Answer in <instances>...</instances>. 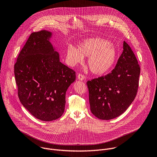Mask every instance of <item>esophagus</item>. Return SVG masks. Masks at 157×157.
I'll list each match as a JSON object with an SVG mask.
<instances>
[{"label":"esophagus","instance_id":"1","mask_svg":"<svg viewBox=\"0 0 157 157\" xmlns=\"http://www.w3.org/2000/svg\"><path fill=\"white\" fill-rule=\"evenodd\" d=\"M78 78L80 81H83L84 79V78H85V76H84V75H83L82 74H78Z\"/></svg>","mask_w":157,"mask_h":157}]
</instances>
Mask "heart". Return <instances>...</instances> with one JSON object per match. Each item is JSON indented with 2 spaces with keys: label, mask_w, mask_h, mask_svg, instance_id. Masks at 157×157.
Returning a JSON list of instances; mask_svg holds the SVG:
<instances>
[{
  "label": "heart",
  "mask_w": 157,
  "mask_h": 157,
  "mask_svg": "<svg viewBox=\"0 0 157 157\" xmlns=\"http://www.w3.org/2000/svg\"><path fill=\"white\" fill-rule=\"evenodd\" d=\"M117 50L115 46L108 40L101 38H90L80 42L78 48L69 45L66 51V61L75 66L88 56L87 64L91 71L102 75L111 70L116 63Z\"/></svg>",
  "instance_id": "b5f03b06"
}]
</instances>
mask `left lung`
<instances>
[{"label":"left lung","mask_w":157,"mask_h":157,"mask_svg":"<svg viewBox=\"0 0 157 157\" xmlns=\"http://www.w3.org/2000/svg\"><path fill=\"white\" fill-rule=\"evenodd\" d=\"M123 49L111 73L87 82L91 113L99 119L110 120L121 116L137 95L140 68L125 41Z\"/></svg>","instance_id":"left-lung-1"}]
</instances>
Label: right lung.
Returning <instances> with one entry per match:
<instances>
[{
	"mask_svg": "<svg viewBox=\"0 0 157 157\" xmlns=\"http://www.w3.org/2000/svg\"><path fill=\"white\" fill-rule=\"evenodd\" d=\"M52 35L47 30L31 33L14 65L20 102L35 117L47 122L63 115L66 91L76 79V72L59 61Z\"/></svg>",
	"mask_w": 157,
	"mask_h": 157,
	"instance_id": "obj_1",
	"label": "right lung"
}]
</instances>
